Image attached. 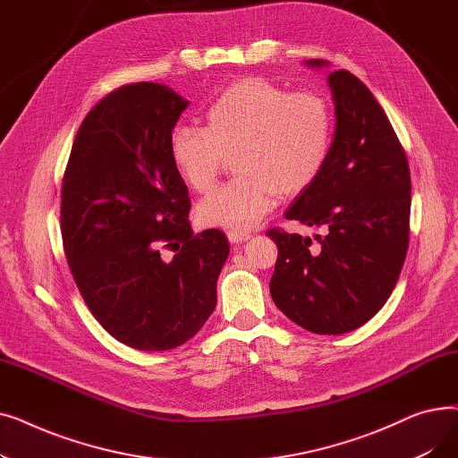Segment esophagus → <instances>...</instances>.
<instances>
[{"mask_svg": "<svg viewBox=\"0 0 458 458\" xmlns=\"http://www.w3.org/2000/svg\"><path fill=\"white\" fill-rule=\"evenodd\" d=\"M228 239H230V243L239 245V243L249 242L250 233H249V232H228Z\"/></svg>", "mask_w": 458, "mask_h": 458, "instance_id": "34e87169", "label": "esophagus"}]
</instances>
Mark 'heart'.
Masks as SVG:
<instances>
[{
    "instance_id": "obj_1",
    "label": "heart",
    "mask_w": 458,
    "mask_h": 458,
    "mask_svg": "<svg viewBox=\"0 0 458 458\" xmlns=\"http://www.w3.org/2000/svg\"><path fill=\"white\" fill-rule=\"evenodd\" d=\"M208 126H176L168 140L182 180L208 192L226 156L235 152L239 178L199 204L204 226L245 232L269 213L280 195L295 197L318 180L327 163L334 114L314 90L290 92L261 78L232 83L208 113Z\"/></svg>"
}]
</instances>
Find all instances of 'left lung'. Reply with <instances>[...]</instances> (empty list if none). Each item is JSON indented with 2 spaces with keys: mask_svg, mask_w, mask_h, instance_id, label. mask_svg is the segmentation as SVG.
<instances>
[{
  "mask_svg": "<svg viewBox=\"0 0 458 458\" xmlns=\"http://www.w3.org/2000/svg\"><path fill=\"white\" fill-rule=\"evenodd\" d=\"M308 66H327L311 59ZM334 140L318 180L285 219L321 228L310 237L273 228L271 297L299 327L345 334L368 323L394 292L411 233V168L371 90L347 70L328 76Z\"/></svg>",
  "mask_w": 458,
  "mask_h": 458,
  "instance_id": "left-lung-1",
  "label": "left lung"
}]
</instances>
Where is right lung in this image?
Masks as SVG:
<instances>
[{"label":"right lung","mask_w":458,"mask_h":458,"mask_svg":"<svg viewBox=\"0 0 458 458\" xmlns=\"http://www.w3.org/2000/svg\"><path fill=\"white\" fill-rule=\"evenodd\" d=\"M189 106L161 83L109 92L81 123L61 189V233L78 290L114 340L166 351L216 304L221 230L192 233L189 191L168 140Z\"/></svg>","instance_id":"right-lung-1"}]
</instances>
